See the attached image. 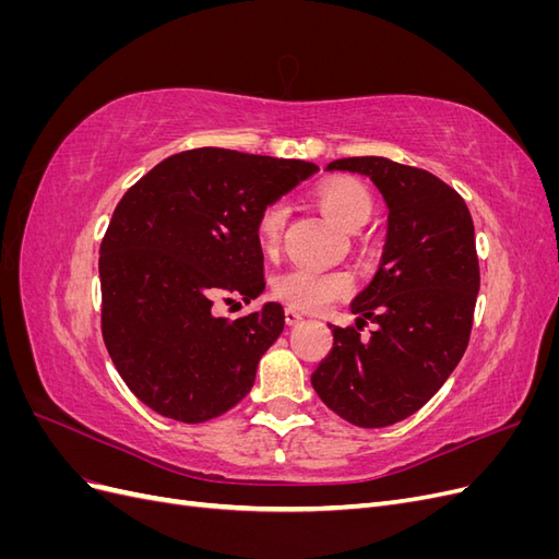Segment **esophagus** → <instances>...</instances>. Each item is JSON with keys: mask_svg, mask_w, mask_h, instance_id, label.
<instances>
[{"mask_svg": "<svg viewBox=\"0 0 559 559\" xmlns=\"http://www.w3.org/2000/svg\"><path fill=\"white\" fill-rule=\"evenodd\" d=\"M284 319H286V324H289V326H296V324H300V321H302V314L296 308H286L284 310Z\"/></svg>", "mask_w": 559, "mask_h": 559, "instance_id": "34e87169", "label": "esophagus"}]
</instances>
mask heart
<instances>
[{"label": "heart", "instance_id": "heart-1", "mask_svg": "<svg viewBox=\"0 0 559 559\" xmlns=\"http://www.w3.org/2000/svg\"><path fill=\"white\" fill-rule=\"evenodd\" d=\"M319 207L324 210L337 226L345 230H359L373 216L376 202L364 183L354 179H329L314 191ZM286 207L282 202L265 205L253 224V233L265 253L277 251L284 226ZM352 275L345 270H314V267H292L275 277L273 292L286 306L306 312H319L331 302L345 298L352 292Z\"/></svg>", "mask_w": 559, "mask_h": 559}]
</instances>
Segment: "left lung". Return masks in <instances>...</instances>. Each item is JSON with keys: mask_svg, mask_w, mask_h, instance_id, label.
Instances as JSON below:
<instances>
[{"mask_svg": "<svg viewBox=\"0 0 559 559\" xmlns=\"http://www.w3.org/2000/svg\"><path fill=\"white\" fill-rule=\"evenodd\" d=\"M326 170L373 181L389 226L380 270L352 302L357 326L331 324L312 386L349 425L380 429L417 413L464 357L480 289L476 233L464 198L419 167L361 156ZM366 318L379 324L368 342Z\"/></svg>", "mask_w": 559, "mask_h": 559, "instance_id": "obj_1", "label": "left lung"}]
</instances>
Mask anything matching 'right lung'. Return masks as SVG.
I'll return each instance as SVG.
<instances>
[{"mask_svg": "<svg viewBox=\"0 0 559 559\" xmlns=\"http://www.w3.org/2000/svg\"><path fill=\"white\" fill-rule=\"evenodd\" d=\"M317 170L202 146L165 158L118 202L99 245L103 337L151 411L200 425L251 392L284 310L265 302L228 321L214 302L263 294L257 216Z\"/></svg>", "mask_w": 559, "mask_h": 559, "instance_id": "right-lung-1", "label": "right lung"}]
</instances>
